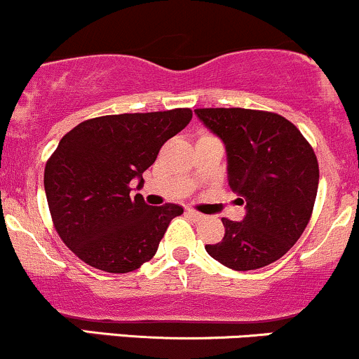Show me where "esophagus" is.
Listing matches in <instances>:
<instances>
[{"mask_svg":"<svg viewBox=\"0 0 359 359\" xmlns=\"http://www.w3.org/2000/svg\"><path fill=\"white\" fill-rule=\"evenodd\" d=\"M187 215L191 216V218L194 219V222H201V219L206 218V216H204V215H201V212H198V211H192V210H189V211H187Z\"/></svg>","mask_w":359,"mask_h":359,"instance_id":"esophagus-1","label":"esophagus"}]
</instances>
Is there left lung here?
Returning <instances> with one entry per match:
<instances>
[{"label": "left lung", "instance_id": "8db88e82", "mask_svg": "<svg viewBox=\"0 0 359 359\" xmlns=\"http://www.w3.org/2000/svg\"><path fill=\"white\" fill-rule=\"evenodd\" d=\"M223 141L228 186L242 196V222L223 218L224 237L206 252L235 271L278 261L297 243L312 216L318 163L297 126L273 112L250 109H196Z\"/></svg>", "mask_w": 359, "mask_h": 359}]
</instances>
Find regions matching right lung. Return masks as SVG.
<instances>
[{"label": "right lung", "instance_id": "add662e5", "mask_svg": "<svg viewBox=\"0 0 359 359\" xmlns=\"http://www.w3.org/2000/svg\"><path fill=\"white\" fill-rule=\"evenodd\" d=\"M191 109L88 119L59 141L46 163L44 189L59 237L105 273H131L158 250L179 204L148 206L131 196L167 140L191 122Z\"/></svg>", "mask_w": 359, "mask_h": 359}]
</instances>
